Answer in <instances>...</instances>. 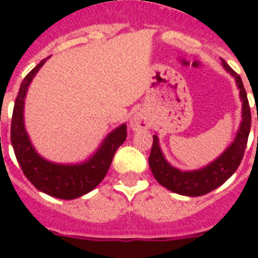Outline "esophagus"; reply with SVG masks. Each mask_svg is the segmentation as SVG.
Segmentation results:
<instances>
[{
    "label": "esophagus",
    "mask_w": 258,
    "mask_h": 258,
    "mask_svg": "<svg viewBox=\"0 0 258 258\" xmlns=\"http://www.w3.org/2000/svg\"><path fill=\"white\" fill-rule=\"evenodd\" d=\"M130 124H131L133 130L138 131V130L147 128L150 125V121L143 112H135L133 117H131V123Z\"/></svg>",
    "instance_id": "obj_1"
}]
</instances>
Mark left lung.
Masks as SVG:
<instances>
[{
  "label": "left lung",
  "mask_w": 258,
  "mask_h": 258,
  "mask_svg": "<svg viewBox=\"0 0 258 258\" xmlns=\"http://www.w3.org/2000/svg\"><path fill=\"white\" fill-rule=\"evenodd\" d=\"M222 66L236 79L237 86L240 88L241 100H242V121H241L240 131L237 134L236 141L233 142L232 146L218 159L204 169L198 171H179L166 162L158 145V137L157 135L153 137V147H151L149 158L150 169L153 171L155 179L162 186L182 196L198 197L213 191L214 188L221 186L225 180H228L234 174L244 158L250 124H252L250 107H249L246 91H245L240 75L236 74L225 60H222Z\"/></svg>",
  "instance_id": "8db88e82"
}]
</instances>
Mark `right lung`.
<instances>
[{"mask_svg":"<svg viewBox=\"0 0 258 258\" xmlns=\"http://www.w3.org/2000/svg\"><path fill=\"white\" fill-rule=\"evenodd\" d=\"M44 62L45 58L38 62L22 80L14 101L10 125V141L22 172L34 187L60 200H74L93 190L104 179L113 155L127 138V127L125 124H121L109 134L100 149L97 150V153L83 165H54L42 159L34 151L29 138L26 135L22 112L28 86Z\"/></svg>","mask_w":258,"mask_h":258,"instance_id":"1","label":"right lung"}]
</instances>
